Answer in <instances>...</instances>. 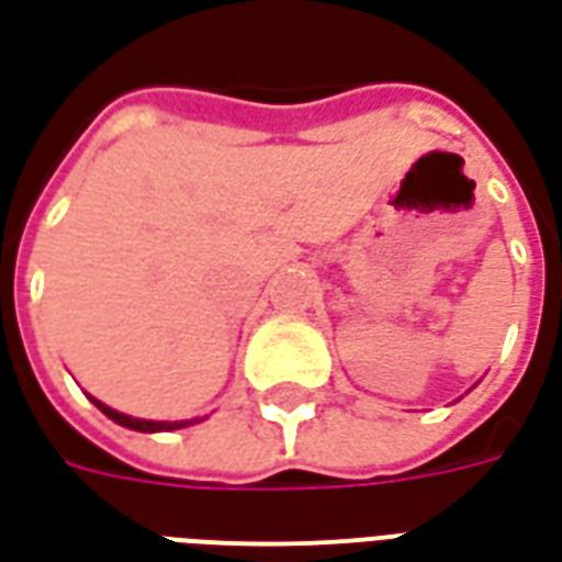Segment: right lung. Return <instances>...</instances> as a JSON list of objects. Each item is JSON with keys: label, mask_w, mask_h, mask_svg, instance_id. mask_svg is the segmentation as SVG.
<instances>
[{"label": "right lung", "mask_w": 562, "mask_h": 562, "mask_svg": "<svg viewBox=\"0 0 562 562\" xmlns=\"http://www.w3.org/2000/svg\"><path fill=\"white\" fill-rule=\"evenodd\" d=\"M95 401V398H92ZM95 407L104 416H110L113 422H119V425H125V428H131V431H173V428H182L186 422H146V419H131V416H125V413H116L110 411L108 404H101V401H95Z\"/></svg>", "instance_id": "right-lung-1"}]
</instances>
